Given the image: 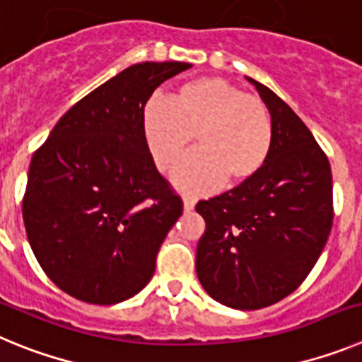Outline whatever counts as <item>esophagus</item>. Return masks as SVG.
I'll return each mask as SVG.
<instances>
[{
	"instance_id": "1",
	"label": "esophagus",
	"mask_w": 362,
	"mask_h": 362,
	"mask_svg": "<svg viewBox=\"0 0 362 362\" xmlns=\"http://www.w3.org/2000/svg\"><path fill=\"white\" fill-rule=\"evenodd\" d=\"M196 206V201L192 199V197H183V210L185 212H192Z\"/></svg>"
}]
</instances>
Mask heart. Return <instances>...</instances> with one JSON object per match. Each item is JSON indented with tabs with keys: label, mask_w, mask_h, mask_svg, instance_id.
<instances>
[{
	"label": "heart",
	"mask_w": 362,
	"mask_h": 362,
	"mask_svg": "<svg viewBox=\"0 0 362 362\" xmlns=\"http://www.w3.org/2000/svg\"><path fill=\"white\" fill-rule=\"evenodd\" d=\"M143 134L161 172L174 168L196 136L199 150L172 175L175 187L188 194L248 183L263 170L274 145L267 105L221 78L194 79L172 99H150Z\"/></svg>",
	"instance_id": "obj_1"
}]
</instances>
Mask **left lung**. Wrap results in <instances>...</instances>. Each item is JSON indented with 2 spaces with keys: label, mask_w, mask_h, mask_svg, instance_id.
Returning <instances> with one entry per match:
<instances>
[{
  "label": "left lung",
  "mask_w": 362,
  "mask_h": 362,
  "mask_svg": "<svg viewBox=\"0 0 362 362\" xmlns=\"http://www.w3.org/2000/svg\"><path fill=\"white\" fill-rule=\"evenodd\" d=\"M274 145L257 177L199 201L206 223L196 272L212 299L235 310L270 306L297 290L325 248L334 219L332 170L312 132L255 79Z\"/></svg>",
  "instance_id": "obj_1"
}]
</instances>
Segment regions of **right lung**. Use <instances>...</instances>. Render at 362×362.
Wrapping results in <instances>:
<instances>
[{
    "label": "right lung",
    "mask_w": 362,
    "mask_h": 362,
    "mask_svg": "<svg viewBox=\"0 0 362 362\" xmlns=\"http://www.w3.org/2000/svg\"><path fill=\"white\" fill-rule=\"evenodd\" d=\"M190 63H137L57 121L32 156L23 221L56 286L90 305L141 292L183 201L158 172L143 134L152 92Z\"/></svg>",
    "instance_id": "1"
}]
</instances>
